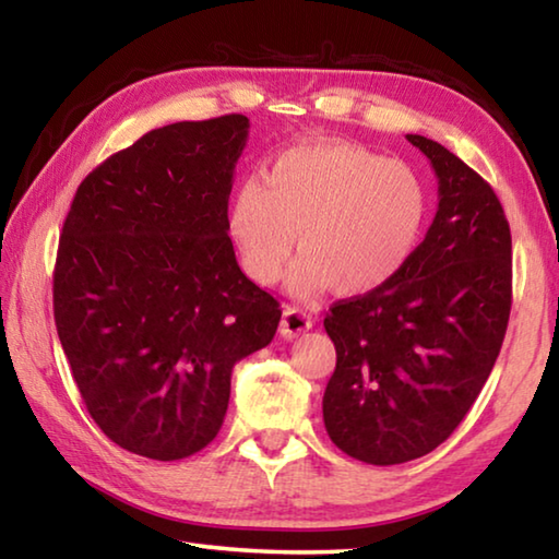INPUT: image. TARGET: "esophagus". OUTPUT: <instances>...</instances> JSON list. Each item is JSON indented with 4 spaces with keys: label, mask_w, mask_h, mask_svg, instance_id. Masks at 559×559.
<instances>
[{
    "label": "esophagus",
    "mask_w": 559,
    "mask_h": 559,
    "mask_svg": "<svg viewBox=\"0 0 559 559\" xmlns=\"http://www.w3.org/2000/svg\"><path fill=\"white\" fill-rule=\"evenodd\" d=\"M313 328V316L306 313V310L300 308H286L283 310V320H281V335L283 337H296L300 333H306V330Z\"/></svg>",
    "instance_id": "esophagus-1"
}]
</instances>
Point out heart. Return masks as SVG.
<instances>
[{"label":"heart","mask_w":559,"mask_h":559,"mask_svg":"<svg viewBox=\"0 0 559 559\" xmlns=\"http://www.w3.org/2000/svg\"><path fill=\"white\" fill-rule=\"evenodd\" d=\"M427 214V187L406 163L349 143H313L283 150L261 177L243 179L226 229L243 271L263 286L286 273L298 236L293 290L367 296L406 269Z\"/></svg>","instance_id":"b5f03b06"}]
</instances>
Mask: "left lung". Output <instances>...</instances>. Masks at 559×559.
<instances>
[{"label":"left lung","mask_w":559,"mask_h":559,"mask_svg":"<svg viewBox=\"0 0 559 559\" xmlns=\"http://www.w3.org/2000/svg\"><path fill=\"white\" fill-rule=\"evenodd\" d=\"M439 177V210L384 288L325 316L337 365L323 396L328 437L372 466L427 456L484 390L513 302V243L484 177L447 147L406 135Z\"/></svg>","instance_id":"obj_1"}]
</instances>
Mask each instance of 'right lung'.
<instances>
[{
    "label": "right lung",
    "instance_id": "obj_1",
    "mask_svg": "<svg viewBox=\"0 0 559 559\" xmlns=\"http://www.w3.org/2000/svg\"><path fill=\"white\" fill-rule=\"evenodd\" d=\"M249 118L173 122L75 189L53 266V320L93 421L155 461L202 451L231 370L276 335L278 300L243 276L226 229Z\"/></svg>",
    "mask_w": 559,
    "mask_h": 559
}]
</instances>
